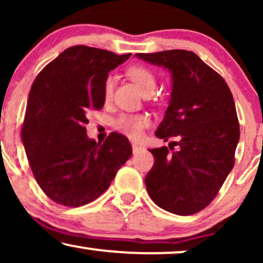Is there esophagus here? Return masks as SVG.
<instances>
[{
	"label": "esophagus",
	"instance_id": "esophagus-1",
	"mask_svg": "<svg viewBox=\"0 0 263 263\" xmlns=\"http://www.w3.org/2000/svg\"><path fill=\"white\" fill-rule=\"evenodd\" d=\"M142 148V147L140 146V144L137 143H132V151H134V153H137L138 151H140Z\"/></svg>",
	"mask_w": 263,
	"mask_h": 263
}]
</instances>
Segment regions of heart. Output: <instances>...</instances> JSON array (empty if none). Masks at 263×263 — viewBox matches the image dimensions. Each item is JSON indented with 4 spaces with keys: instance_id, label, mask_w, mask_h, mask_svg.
I'll return each instance as SVG.
<instances>
[{
    "instance_id": "1",
    "label": "heart",
    "mask_w": 263,
    "mask_h": 263,
    "mask_svg": "<svg viewBox=\"0 0 263 263\" xmlns=\"http://www.w3.org/2000/svg\"><path fill=\"white\" fill-rule=\"evenodd\" d=\"M128 77L137 85L143 93L155 91L157 85V78L149 68L143 65H134L127 70ZM112 78L108 77L104 84V96L108 99L112 93ZM149 125V117L147 115H127L123 114L115 120L114 126L117 131L126 135L132 140H137L142 136L143 129Z\"/></svg>"
}]
</instances>
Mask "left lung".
Instances as JSON below:
<instances>
[{
    "label": "left lung",
    "mask_w": 263,
    "mask_h": 263,
    "mask_svg": "<svg viewBox=\"0 0 263 263\" xmlns=\"http://www.w3.org/2000/svg\"><path fill=\"white\" fill-rule=\"evenodd\" d=\"M136 57L164 66L173 80L156 136L178 141L170 148L149 149L155 164L144 179L147 192L162 209L193 215L213 201L235 164L240 125L234 98L221 75L195 53L173 49Z\"/></svg>",
    "instance_id": "8db88e82"
}]
</instances>
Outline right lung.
I'll list each match as a JSON object with an SVG mask.
<instances>
[{
	"instance_id": "right-lung-1",
	"label": "right lung",
	"mask_w": 263,
	"mask_h": 263,
	"mask_svg": "<svg viewBox=\"0 0 263 263\" xmlns=\"http://www.w3.org/2000/svg\"><path fill=\"white\" fill-rule=\"evenodd\" d=\"M129 57L74 45L33 81L21 136L33 176L55 203L71 208L91 203L131 157L123 135L111 132L100 144L85 128L89 110L104 106L108 71Z\"/></svg>"
}]
</instances>
